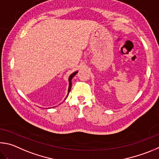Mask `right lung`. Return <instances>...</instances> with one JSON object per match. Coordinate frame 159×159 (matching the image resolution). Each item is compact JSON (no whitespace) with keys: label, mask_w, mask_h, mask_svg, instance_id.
<instances>
[{"label":"right lung","mask_w":159,"mask_h":159,"mask_svg":"<svg viewBox=\"0 0 159 159\" xmlns=\"http://www.w3.org/2000/svg\"><path fill=\"white\" fill-rule=\"evenodd\" d=\"M77 72H78V71L74 72L73 73H72L70 75V77H69V79H68V81H69V87H68V94H69L70 91L71 87H72V78L74 77L75 75L77 73ZM68 95H67V96H68ZM67 96H66V98H67Z\"/></svg>","instance_id":"obj_1"}]
</instances>
